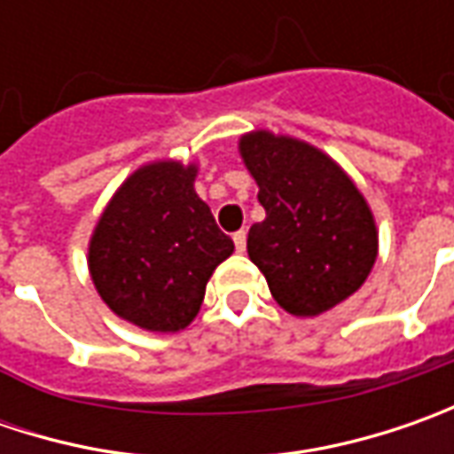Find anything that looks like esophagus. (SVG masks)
<instances>
[{"label": "esophagus", "instance_id": "34e87169", "mask_svg": "<svg viewBox=\"0 0 454 454\" xmlns=\"http://www.w3.org/2000/svg\"><path fill=\"white\" fill-rule=\"evenodd\" d=\"M232 239H235L237 253H245V247H247V232H245V230H239V232L232 235Z\"/></svg>", "mask_w": 454, "mask_h": 454}]
</instances>
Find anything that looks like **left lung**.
Returning <instances> with one entry per match:
<instances>
[{"mask_svg": "<svg viewBox=\"0 0 454 454\" xmlns=\"http://www.w3.org/2000/svg\"><path fill=\"white\" fill-rule=\"evenodd\" d=\"M239 153L260 186L265 219L247 254L293 316H318L361 288L376 260L374 217L354 182L303 141L254 131Z\"/></svg>", "mask_w": 454, "mask_h": 454, "instance_id": "8db88e82", "label": "left lung"}]
</instances>
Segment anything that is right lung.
<instances>
[{
  "label": "right lung",
  "mask_w": 454,
  "mask_h": 454,
  "mask_svg": "<svg viewBox=\"0 0 454 454\" xmlns=\"http://www.w3.org/2000/svg\"><path fill=\"white\" fill-rule=\"evenodd\" d=\"M194 166H144L118 189L90 239V275L115 316L179 331L200 313L207 280L235 242L194 192Z\"/></svg>",
  "instance_id": "1"
}]
</instances>
